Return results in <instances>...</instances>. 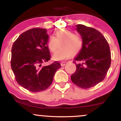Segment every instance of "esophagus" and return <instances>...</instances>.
Returning a JSON list of instances; mask_svg holds the SVG:
<instances>
[{"label":"esophagus","mask_w":121,"mask_h":121,"mask_svg":"<svg viewBox=\"0 0 121 121\" xmlns=\"http://www.w3.org/2000/svg\"><path fill=\"white\" fill-rule=\"evenodd\" d=\"M68 62H65V61H63L61 63V65L62 66H64L65 65H66V64H67Z\"/></svg>","instance_id":"esophagus-1"}]
</instances>
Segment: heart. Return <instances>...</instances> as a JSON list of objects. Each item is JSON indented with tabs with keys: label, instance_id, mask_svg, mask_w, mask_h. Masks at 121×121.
<instances>
[{
	"label": "heart",
	"instance_id": "b5f03b06",
	"mask_svg": "<svg viewBox=\"0 0 121 121\" xmlns=\"http://www.w3.org/2000/svg\"><path fill=\"white\" fill-rule=\"evenodd\" d=\"M62 42V49L59 50L53 55V59L56 61H62L68 59L72 53L77 54L81 49L83 40L78 33L73 32L68 28H60L48 39L47 46L52 52H55L59 47V43Z\"/></svg>",
	"mask_w": 121,
	"mask_h": 121
}]
</instances>
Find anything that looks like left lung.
<instances>
[{
	"label": "left lung",
	"mask_w": 121,
	"mask_h": 121,
	"mask_svg": "<svg viewBox=\"0 0 121 121\" xmlns=\"http://www.w3.org/2000/svg\"><path fill=\"white\" fill-rule=\"evenodd\" d=\"M76 30L83 45L73 61L76 70L71 80L77 86L88 89L105 78L111 65V52L106 39L98 30L82 24L76 25Z\"/></svg>",
	"instance_id": "obj_1"
}]
</instances>
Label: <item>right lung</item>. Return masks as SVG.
<instances>
[{
    "instance_id": "right-lung-1",
    "label": "right lung",
    "mask_w": 121,
    "mask_h": 121,
    "mask_svg": "<svg viewBox=\"0 0 121 121\" xmlns=\"http://www.w3.org/2000/svg\"><path fill=\"white\" fill-rule=\"evenodd\" d=\"M48 38L46 29L35 28L21 34L12 45L11 65L16 81L32 92L48 88L56 72L61 68L57 61L42 65L51 59Z\"/></svg>"
}]
</instances>
